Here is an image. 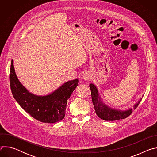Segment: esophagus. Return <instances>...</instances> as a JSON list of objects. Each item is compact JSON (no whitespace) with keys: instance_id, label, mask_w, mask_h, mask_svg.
<instances>
[{"instance_id":"1","label":"esophagus","mask_w":157,"mask_h":157,"mask_svg":"<svg viewBox=\"0 0 157 157\" xmlns=\"http://www.w3.org/2000/svg\"><path fill=\"white\" fill-rule=\"evenodd\" d=\"M82 77V79H84L85 80H87V79H89V78H90L91 75L88 72H85L84 73H83Z\"/></svg>"}]
</instances>
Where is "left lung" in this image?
<instances>
[{
	"label": "left lung",
	"instance_id": "8db88e82",
	"mask_svg": "<svg viewBox=\"0 0 157 157\" xmlns=\"http://www.w3.org/2000/svg\"><path fill=\"white\" fill-rule=\"evenodd\" d=\"M89 87L91 91V98L96 113L99 118L105 121H115L125 119L132 113L133 109L137 108L142 100V98L140 99L136 104H134L132 108H129L124 110L116 109L109 107L103 102L97 87L93 83L89 84Z\"/></svg>",
	"mask_w": 157,
	"mask_h": 157
}]
</instances>
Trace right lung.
<instances>
[{
    "instance_id": "obj_1",
    "label": "right lung",
    "mask_w": 157,
    "mask_h": 157,
    "mask_svg": "<svg viewBox=\"0 0 157 157\" xmlns=\"http://www.w3.org/2000/svg\"><path fill=\"white\" fill-rule=\"evenodd\" d=\"M79 79L67 81L51 93L38 96L30 93L18 80L11 61L10 84L14 99L20 107L34 119L44 123L53 124L65 116L67 101L77 87Z\"/></svg>"
}]
</instances>
